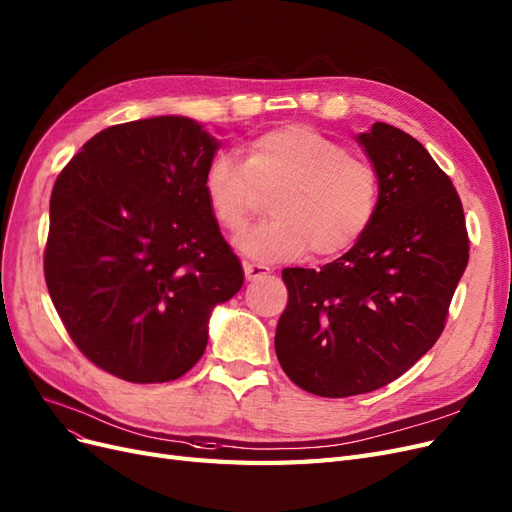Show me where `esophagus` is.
<instances>
[{
    "label": "esophagus",
    "mask_w": 512,
    "mask_h": 512,
    "mask_svg": "<svg viewBox=\"0 0 512 512\" xmlns=\"http://www.w3.org/2000/svg\"><path fill=\"white\" fill-rule=\"evenodd\" d=\"M243 273H245V279L248 281H256L264 275H269L271 269L264 267V264H256V262H243Z\"/></svg>",
    "instance_id": "1"
}]
</instances>
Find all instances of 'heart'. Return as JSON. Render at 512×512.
<instances>
[{
    "label": "heart",
    "mask_w": 512,
    "mask_h": 512,
    "mask_svg": "<svg viewBox=\"0 0 512 512\" xmlns=\"http://www.w3.org/2000/svg\"><path fill=\"white\" fill-rule=\"evenodd\" d=\"M269 192L271 220L243 233L239 250L264 262L294 260L309 250L332 258L368 231L379 205V175L343 144L303 125L260 133L245 146L243 161L220 152L203 173L207 207L226 233H239Z\"/></svg>",
    "instance_id": "obj_1"
}]
</instances>
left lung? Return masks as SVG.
I'll return each instance as SVG.
<instances>
[{
	"instance_id": "left-lung-1",
	"label": "left lung",
	"mask_w": 512,
	"mask_h": 512,
	"mask_svg": "<svg viewBox=\"0 0 512 512\" xmlns=\"http://www.w3.org/2000/svg\"><path fill=\"white\" fill-rule=\"evenodd\" d=\"M356 142L379 175L368 231L320 271L281 273L288 305L277 360L324 398L373 392L407 373L443 332L468 264L462 201L428 150L385 122Z\"/></svg>"
}]
</instances>
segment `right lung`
Returning a JSON list of instances; mask_svg holds the SVG:
<instances>
[{
  "label": "right lung",
  "mask_w": 512,
  "mask_h": 512,
  "mask_svg": "<svg viewBox=\"0 0 512 512\" xmlns=\"http://www.w3.org/2000/svg\"><path fill=\"white\" fill-rule=\"evenodd\" d=\"M220 142L186 116L99 131L50 195L44 275L82 354L131 383L180 379L243 269L203 195Z\"/></svg>",
  "instance_id": "add662e5"
}]
</instances>
